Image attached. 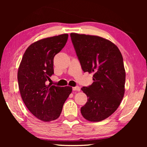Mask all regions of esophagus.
<instances>
[{
    "instance_id": "1",
    "label": "esophagus",
    "mask_w": 147,
    "mask_h": 147,
    "mask_svg": "<svg viewBox=\"0 0 147 147\" xmlns=\"http://www.w3.org/2000/svg\"><path fill=\"white\" fill-rule=\"evenodd\" d=\"M73 90H74V91H78L80 92L81 89L79 86H75V87H73Z\"/></svg>"
}]
</instances>
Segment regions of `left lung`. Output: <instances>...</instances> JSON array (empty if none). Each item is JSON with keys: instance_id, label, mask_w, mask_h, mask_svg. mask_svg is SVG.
<instances>
[{"instance_id": "8db88e82", "label": "left lung", "mask_w": 147, "mask_h": 147, "mask_svg": "<svg viewBox=\"0 0 147 147\" xmlns=\"http://www.w3.org/2000/svg\"><path fill=\"white\" fill-rule=\"evenodd\" d=\"M72 43L84 72L93 73V82L83 86L88 101L81 108L86 120L99 122L117 110L124 94L126 73L117 47L98 36L71 33Z\"/></svg>"}]
</instances>
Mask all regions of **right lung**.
<instances>
[{
	"label": "right lung",
	"mask_w": 147,
	"mask_h": 147,
	"mask_svg": "<svg viewBox=\"0 0 147 147\" xmlns=\"http://www.w3.org/2000/svg\"><path fill=\"white\" fill-rule=\"evenodd\" d=\"M68 38L62 34L40 40L26 50L18 69V81L21 98L28 109L42 121L57 119L72 87L47 85L54 74V58Z\"/></svg>",
	"instance_id": "obj_1"
}]
</instances>
